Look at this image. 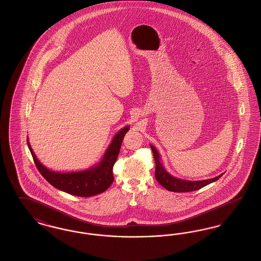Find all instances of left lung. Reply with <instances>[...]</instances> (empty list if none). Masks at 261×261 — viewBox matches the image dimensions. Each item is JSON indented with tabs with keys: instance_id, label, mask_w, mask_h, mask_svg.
<instances>
[{
	"instance_id": "8db88e82",
	"label": "left lung",
	"mask_w": 261,
	"mask_h": 261,
	"mask_svg": "<svg viewBox=\"0 0 261 261\" xmlns=\"http://www.w3.org/2000/svg\"><path fill=\"white\" fill-rule=\"evenodd\" d=\"M150 149L152 150L154 162H155V174H154L155 179L162 187H164L166 190H168L170 192H176V193L193 192L196 190H199V189L211 184L212 182L217 181L222 176V174H221L219 176H216V177L211 178L208 180H201V181H187V180L176 178L164 169V167L161 162L160 153L158 152L156 149L151 145H150Z\"/></svg>"
}]
</instances>
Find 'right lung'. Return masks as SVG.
I'll return each instance as SVG.
<instances>
[{
	"mask_svg": "<svg viewBox=\"0 0 261 261\" xmlns=\"http://www.w3.org/2000/svg\"><path fill=\"white\" fill-rule=\"evenodd\" d=\"M128 130L129 126H125L124 128H122L113 137L110 147L107 149L99 164L87 170L77 172L62 173L51 171L38 161L35 153L30 147L28 140L27 145L39 172L51 186L67 194L86 198L99 195L107 191L108 188L112 185L114 179L112 175V168L117 160L123 138Z\"/></svg>",
	"mask_w": 261,
	"mask_h": 261,
	"instance_id": "obj_1",
	"label": "right lung"
}]
</instances>
